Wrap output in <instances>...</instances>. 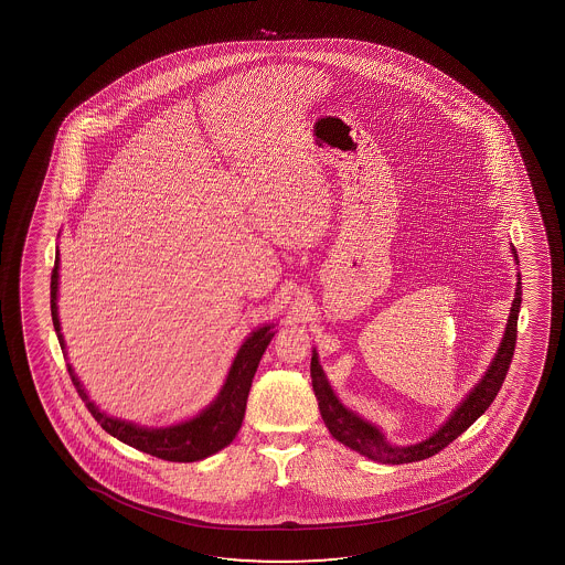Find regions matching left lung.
<instances>
[{
  "label": "left lung",
  "instance_id": "left-lung-1",
  "mask_svg": "<svg viewBox=\"0 0 565 565\" xmlns=\"http://www.w3.org/2000/svg\"><path fill=\"white\" fill-rule=\"evenodd\" d=\"M511 253L515 256V263L519 264L515 247H511ZM519 309H521V274H518L515 299L511 305L505 333H503L502 343L495 353L494 361L488 366V371L484 372L479 384L472 387L469 395L465 397L463 403L457 405V409L449 415L448 420L430 438H426L425 441L415 444V446H403V448L392 446L376 426L366 423L353 411L345 409L328 384L324 372L318 364L317 351H315L312 361H310V376H312V387L317 395L320 415L324 418L328 430L343 446L355 449L361 456L380 461V463H413V461H423V459L436 456L438 451L456 440L457 436H461L490 407V403L494 402V397L505 380L508 369H510L513 351H515Z\"/></svg>",
  "mask_w": 565,
  "mask_h": 565
}]
</instances>
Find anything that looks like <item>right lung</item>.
Listing matches in <instances>:
<instances>
[{"label":"right lung","instance_id":"1","mask_svg":"<svg viewBox=\"0 0 565 565\" xmlns=\"http://www.w3.org/2000/svg\"><path fill=\"white\" fill-rule=\"evenodd\" d=\"M57 279H60V250L55 253L54 270H52L50 309H52V322H54L57 340H60L63 353L67 356L62 326L57 318ZM271 328L274 326H263L248 335L233 359L232 369L225 379L224 386L206 409H202L196 417L189 418L185 423L166 426V428H147V426L127 423L121 418L109 417L88 399L85 387L77 379V374L73 372L71 364H67V371H70L73 386L77 387L81 399L85 402L86 409L90 411V415L100 423L106 433L111 434L114 438L124 441L127 446L150 454V456L160 457L163 461L191 463V461H199V459H204V457L224 449L225 446H230L233 438L239 433L256 366L260 363L264 351L274 338Z\"/></svg>","mask_w":565,"mask_h":565}]
</instances>
